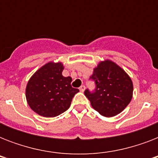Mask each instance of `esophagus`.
Listing matches in <instances>:
<instances>
[{
	"label": "esophagus",
	"instance_id": "obj_1",
	"mask_svg": "<svg viewBox=\"0 0 158 158\" xmlns=\"http://www.w3.org/2000/svg\"><path fill=\"white\" fill-rule=\"evenodd\" d=\"M84 90H85V86H84V85H81V86L79 87V91L83 93Z\"/></svg>",
	"mask_w": 158,
	"mask_h": 158
}]
</instances>
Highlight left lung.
Here are the masks:
<instances>
[{
	"label": "left lung",
	"instance_id": "1",
	"mask_svg": "<svg viewBox=\"0 0 158 158\" xmlns=\"http://www.w3.org/2000/svg\"><path fill=\"white\" fill-rule=\"evenodd\" d=\"M95 91H84L94 110L106 117H112L125 109L133 97V83L124 69L110 60L99 62L90 77Z\"/></svg>",
	"mask_w": 158,
	"mask_h": 158
}]
</instances>
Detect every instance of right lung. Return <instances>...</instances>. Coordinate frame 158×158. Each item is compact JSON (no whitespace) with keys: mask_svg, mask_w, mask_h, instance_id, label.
Returning a JSON list of instances; mask_svg holds the SVG:
<instances>
[{"mask_svg":"<svg viewBox=\"0 0 158 158\" xmlns=\"http://www.w3.org/2000/svg\"><path fill=\"white\" fill-rule=\"evenodd\" d=\"M61 62L50 61L32 75L26 86V99L32 110L44 117H55L69 109L79 89L71 77H64Z\"/></svg>","mask_w":158,"mask_h":158,"instance_id":"right-lung-1","label":"right lung"}]
</instances>
